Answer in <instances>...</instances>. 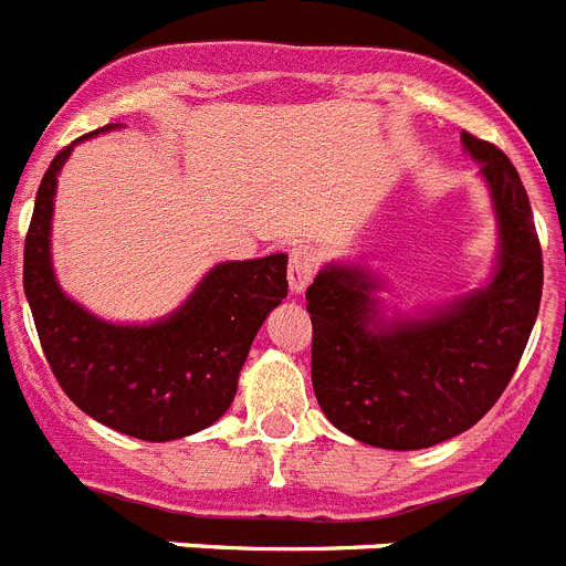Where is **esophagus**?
Segmentation results:
<instances>
[{
	"instance_id": "obj_1",
	"label": "esophagus",
	"mask_w": 566,
	"mask_h": 566,
	"mask_svg": "<svg viewBox=\"0 0 566 566\" xmlns=\"http://www.w3.org/2000/svg\"><path fill=\"white\" fill-rule=\"evenodd\" d=\"M314 277V254L308 247H294L289 252V286L294 294L306 292Z\"/></svg>"
}]
</instances>
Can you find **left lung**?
I'll return each mask as SVG.
<instances>
[{"instance_id": "obj_1", "label": "left lung", "mask_w": 566, "mask_h": 566, "mask_svg": "<svg viewBox=\"0 0 566 566\" xmlns=\"http://www.w3.org/2000/svg\"><path fill=\"white\" fill-rule=\"evenodd\" d=\"M488 184L499 254L482 289L419 314H385V283L359 263H328L306 292L312 385L328 422L385 451H419L473 428L496 405L542 303V247L516 167L462 133Z\"/></svg>"}]
</instances>
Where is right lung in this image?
Returning a JSON list of instances; mask_svg holds the SVG:
<instances>
[{
	"instance_id": "right-lung-1",
	"label": "right lung",
	"mask_w": 566,
	"mask_h": 566,
	"mask_svg": "<svg viewBox=\"0 0 566 566\" xmlns=\"http://www.w3.org/2000/svg\"><path fill=\"white\" fill-rule=\"evenodd\" d=\"M107 129L113 124L98 133ZM78 142L50 161L24 238V297L44 357L64 394L113 431L144 442L203 431L229 411L254 334L289 294V258L277 252L218 263L181 306L155 323L96 317L62 292L50 258L59 172Z\"/></svg>"
}]
</instances>
